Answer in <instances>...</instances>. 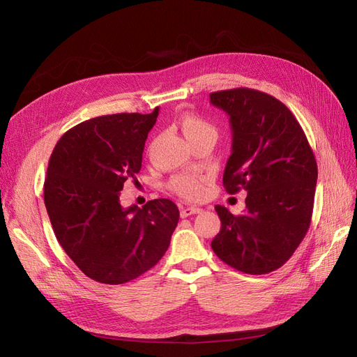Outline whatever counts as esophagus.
Returning <instances> with one entry per match:
<instances>
[{
    "instance_id": "obj_1",
    "label": "esophagus",
    "mask_w": 357,
    "mask_h": 357,
    "mask_svg": "<svg viewBox=\"0 0 357 357\" xmlns=\"http://www.w3.org/2000/svg\"><path fill=\"white\" fill-rule=\"evenodd\" d=\"M201 211H202V208H199V207H188V208H183V210H181L180 215H181V218H189V215L198 214V213H201Z\"/></svg>"
}]
</instances>
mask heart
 Segmentation results:
<instances>
[{
  "mask_svg": "<svg viewBox=\"0 0 357 357\" xmlns=\"http://www.w3.org/2000/svg\"><path fill=\"white\" fill-rule=\"evenodd\" d=\"M183 134L189 143L195 139L211 137L218 138V128L210 121L195 112H183L178 117ZM210 177L204 174H177L171 178L169 189L186 201H201L208 192Z\"/></svg>",
  "mask_w": 357,
  "mask_h": 357,
  "instance_id": "heart-1",
  "label": "heart"
}]
</instances>
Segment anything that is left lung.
Listing matches in <instances>:
<instances>
[{
	"instance_id": "obj_1",
	"label": "left lung",
	"mask_w": 357,
	"mask_h": 357,
	"mask_svg": "<svg viewBox=\"0 0 357 357\" xmlns=\"http://www.w3.org/2000/svg\"><path fill=\"white\" fill-rule=\"evenodd\" d=\"M210 101L229 114L232 128L223 186L247 192L243 214L215 205L222 226L211 248L241 273L268 274L289 261L310 228L314 153L294 113L273 95L236 88L213 92Z\"/></svg>"
}]
</instances>
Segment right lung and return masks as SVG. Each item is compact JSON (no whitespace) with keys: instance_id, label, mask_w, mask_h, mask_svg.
I'll use <instances>...</instances> for the list:
<instances>
[{"instance_id":"obj_1","label":"right lung","mask_w":357,"mask_h":357,"mask_svg":"<svg viewBox=\"0 0 357 357\" xmlns=\"http://www.w3.org/2000/svg\"><path fill=\"white\" fill-rule=\"evenodd\" d=\"M159 109L89 119L63 134L50 155L45 204L56 240L89 278L123 284L153 268L178 223L165 198L123 208L125 181L137 180Z\"/></svg>"}]
</instances>
